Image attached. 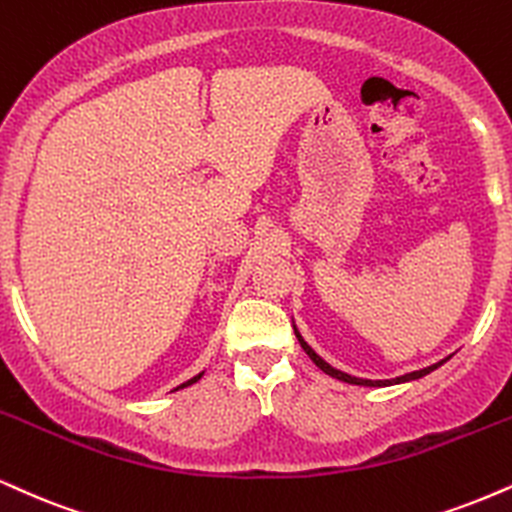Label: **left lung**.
I'll list each match as a JSON object with an SVG mask.
<instances>
[{"label":"left lung","instance_id":"8db88e82","mask_svg":"<svg viewBox=\"0 0 512 512\" xmlns=\"http://www.w3.org/2000/svg\"><path fill=\"white\" fill-rule=\"evenodd\" d=\"M295 336H298V341H300V346H303V350L307 355H310V360L315 362V365L322 369V372H326L329 374V377H334V379H341V381H346V384H355V386H391V384H400V381H410V379H420V377H424V374H429V372H434L436 367H441L443 362L446 360H441V362H436V365H432V367H424V369H417V372H410V374H405V377H398V379H386V381H372V379H357V377H350V374H346V372H338L336 367H331L329 362H324L322 357H319L315 350H312L310 346H307V343L303 341V336L298 334V331H295Z\"/></svg>","mask_w":512,"mask_h":512}]
</instances>
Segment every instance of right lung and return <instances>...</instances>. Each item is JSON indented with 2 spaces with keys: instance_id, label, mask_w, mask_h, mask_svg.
Listing matches in <instances>:
<instances>
[{
  "instance_id": "1",
  "label": "right lung",
  "mask_w": 512,
  "mask_h": 512,
  "mask_svg": "<svg viewBox=\"0 0 512 512\" xmlns=\"http://www.w3.org/2000/svg\"><path fill=\"white\" fill-rule=\"evenodd\" d=\"M202 377V374H197V377H193V379H190V381H186V384H181V386H178V389H186V386H190V384H195V381L197 379H200ZM178 389H174V391H178Z\"/></svg>"
}]
</instances>
